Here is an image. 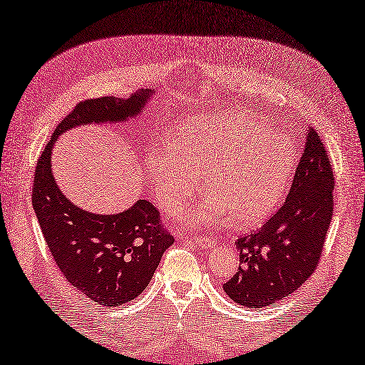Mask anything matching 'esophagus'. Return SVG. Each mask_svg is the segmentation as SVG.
<instances>
[{
	"instance_id": "esophagus-1",
	"label": "esophagus",
	"mask_w": 365,
	"mask_h": 365,
	"mask_svg": "<svg viewBox=\"0 0 365 365\" xmlns=\"http://www.w3.org/2000/svg\"><path fill=\"white\" fill-rule=\"evenodd\" d=\"M194 242L200 248H212L215 245V239L213 237H205V235H202V237H194Z\"/></svg>"
}]
</instances>
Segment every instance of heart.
<instances>
[{
  "label": "heart",
  "instance_id": "1",
  "mask_svg": "<svg viewBox=\"0 0 365 365\" xmlns=\"http://www.w3.org/2000/svg\"><path fill=\"white\" fill-rule=\"evenodd\" d=\"M297 163L287 134L240 110L182 121L171 144L147 152V178L158 205L175 215L199 194H208L189 220L207 225L231 215L239 226L264 221L282 202Z\"/></svg>",
  "mask_w": 365,
  "mask_h": 365
}]
</instances>
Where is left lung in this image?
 I'll return each mask as SVG.
<instances>
[{
    "mask_svg": "<svg viewBox=\"0 0 365 365\" xmlns=\"http://www.w3.org/2000/svg\"><path fill=\"white\" fill-rule=\"evenodd\" d=\"M334 186L327 149L309 128L282 207L257 232L235 240L239 269L222 285L229 298L248 308H264L292 295L312 276L334 215Z\"/></svg>",
    "mask_w": 365,
    "mask_h": 365,
    "instance_id": "obj_1",
    "label": "left lung"
}]
</instances>
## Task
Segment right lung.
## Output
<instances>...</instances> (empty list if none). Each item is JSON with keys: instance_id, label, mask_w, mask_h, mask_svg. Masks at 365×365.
Instances as JSON below:
<instances>
[{"instance_id": "1", "label": "right lung", "mask_w": 365, "mask_h": 365, "mask_svg": "<svg viewBox=\"0 0 365 365\" xmlns=\"http://www.w3.org/2000/svg\"><path fill=\"white\" fill-rule=\"evenodd\" d=\"M149 98L150 89H143L130 99L106 96L80 102L56 128L35 166L31 203L51 257L76 290L108 308L143 293L175 237L147 200L118 215H94L73 205L54 181L51 150L70 128L134 117Z\"/></svg>"}]
</instances>
